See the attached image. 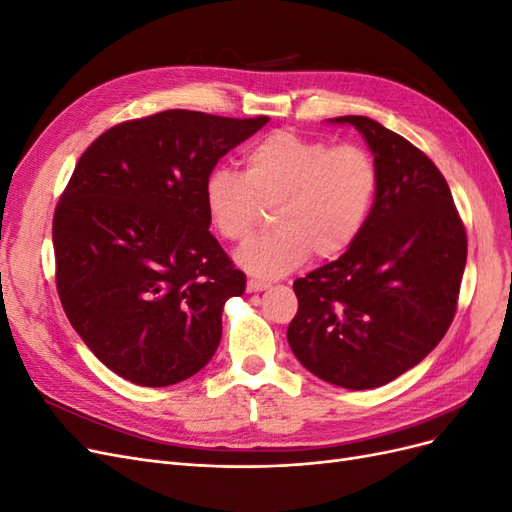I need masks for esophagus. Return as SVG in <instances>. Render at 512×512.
Returning a JSON list of instances; mask_svg holds the SVG:
<instances>
[{
    "mask_svg": "<svg viewBox=\"0 0 512 512\" xmlns=\"http://www.w3.org/2000/svg\"><path fill=\"white\" fill-rule=\"evenodd\" d=\"M271 284L265 280H247V292H260V290H267Z\"/></svg>",
    "mask_w": 512,
    "mask_h": 512,
    "instance_id": "34e87169",
    "label": "esophagus"
}]
</instances>
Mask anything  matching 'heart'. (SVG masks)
Returning <instances> with one entry per match:
<instances>
[{"mask_svg":"<svg viewBox=\"0 0 512 512\" xmlns=\"http://www.w3.org/2000/svg\"><path fill=\"white\" fill-rule=\"evenodd\" d=\"M378 194V168L363 147L280 130L245 151V173L215 168L205 185L213 226L232 243L252 237L265 209L271 235L247 243L237 262L260 277H282L316 254L342 256L361 232Z\"/></svg>","mask_w":512,"mask_h":512,"instance_id":"b5f03b06","label":"heart"}]
</instances>
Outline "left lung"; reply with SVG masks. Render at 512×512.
Instances as JSON below:
<instances>
[{
    "label": "left lung",
    "instance_id": "obj_1",
    "mask_svg": "<svg viewBox=\"0 0 512 512\" xmlns=\"http://www.w3.org/2000/svg\"><path fill=\"white\" fill-rule=\"evenodd\" d=\"M329 121L363 134L378 194L346 254L294 282L288 344L320 380L363 391L406 374L440 344L468 239L446 179L421 149L369 117Z\"/></svg>",
    "mask_w": 512,
    "mask_h": 512
}]
</instances>
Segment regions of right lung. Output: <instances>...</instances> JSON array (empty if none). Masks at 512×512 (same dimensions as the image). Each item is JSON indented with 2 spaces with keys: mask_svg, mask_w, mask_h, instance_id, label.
<instances>
[{
  "mask_svg": "<svg viewBox=\"0 0 512 512\" xmlns=\"http://www.w3.org/2000/svg\"><path fill=\"white\" fill-rule=\"evenodd\" d=\"M267 121L164 111L106 130L76 164L53 218L57 292L117 376L170 386L218 350L245 275L209 232L205 185Z\"/></svg>",
  "mask_w": 512,
  "mask_h": 512,
  "instance_id": "right-lung-1",
  "label": "right lung"
}]
</instances>
